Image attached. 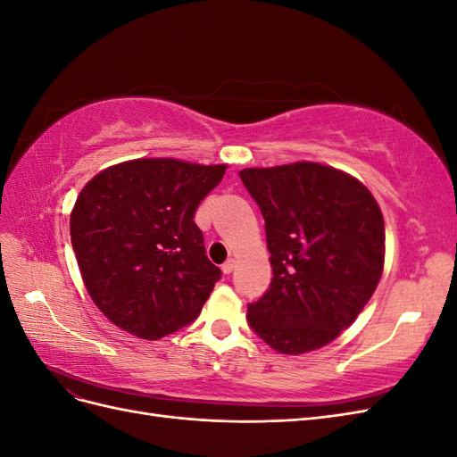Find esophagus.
<instances>
[{"mask_svg":"<svg viewBox=\"0 0 457 457\" xmlns=\"http://www.w3.org/2000/svg\"><path fill=\"white\" fill-rule=\"evenodd\" d=\"M234 265H237V261H234V259L230 257L228 261H225V262H223V267H220V269H223V272H225V274H230V272L234 270Z\"/></svg>","mask_w":457,"mask_h":457,"instance_id":"34e87169","label":"esophagus"}]
</instances>
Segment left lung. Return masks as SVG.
<instances>
[{"label":"left lung","mask_w":457,"mask_h":457,"mask_svg":"<svg viewBox=\"0 0 457 457\" xmlns=\"http://www.w3.org/2000/svg\"><path fill=\"white\" fill-rule=\"evenodd\" d=\"M240 179L265 219L272 267L247 322L280 354L322 349L356 320L381 280V207L362 181L318 162L245 168Z\"/></svg>","instance_id":"obj_1"}]
</instances>
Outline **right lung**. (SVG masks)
<instances>
[{"mask_svg": "<svg viewBox=\"0 0 457 457\" xmlns=\"http://www.w3.org/2000/svg\"><path fill=\"white\" fill-rule=\"evenodd\" d=\"M227 168L137 158L81 188L71 213L72 247L89 297L114 326L156 341L200 314L220 270L205 257L192 219Z\"/></svg>", "mask_w": 457, "mask_h": 457, "instance_id": "right-lung-1", "label": "right lung"}]
</instances>
